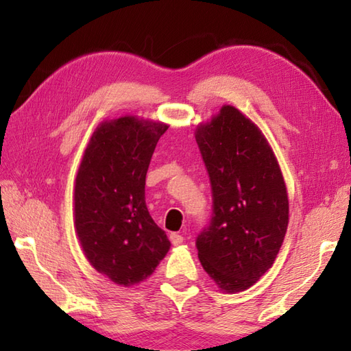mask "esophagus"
<instances>
[{
  "mask_svg": "<svg viewBox=\"0 0 351 351\" xmlns=\"http://www.w3.org/2000/svg\"><path fill=\"white\" fill-rule=\"evenodd\" d=\"M170 241H171V244H173V245H180V244L184 243V237L173 232V234H170Z\"/></svg>",
  "mask_w": 351,
  "mask_h": 351,
  "instance_id": "1",
  "label": "esophagus"
}]
</instances>
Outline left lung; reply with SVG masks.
<instances>
[{
	"mask_svg": "<svg viewBox=\"0 0 351 351\" xmlns=\"http://www.w3.org/2000/svg\"><path fill=\"white\" fill-rule=\"evenodd\" d=\"M210 176L213 214L196 238L205 271L228 293L259 280L278 256L288 196L278 160L258 126L225 106L196 130Z\"/></svg>",
	"mask_w": 351,
	"mask_h": 351,
	"instance_id": "left-lung-1",
	"label": "left lung"
}]
</instances>
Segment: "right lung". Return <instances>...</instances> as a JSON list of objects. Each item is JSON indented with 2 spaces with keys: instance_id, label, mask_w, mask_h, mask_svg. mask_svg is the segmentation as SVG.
<instances>
[{
  "instance_id": "obj_1",
  "label": "right lung",
  "mask_w": 351,
  "mask_h": 351,
  "mask_svg": "<svg viewBox=\"0 0 351 351\" xmlns=\"http://www.w3.org/2000/svg\"><path fill=\"white\" fill-rule=\"evenodd\" d=\"M167 125L119 117L93 132L75 181V228L96 270L117 285L147 279L170 249L147 211L145 184Z\"/></svg>"
}]
</instances>
